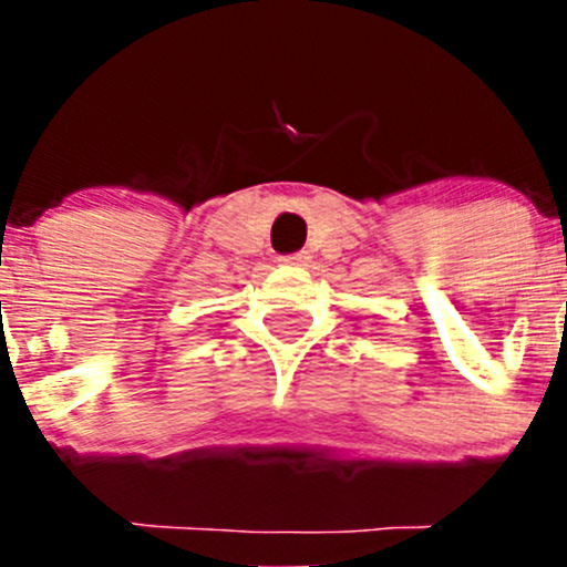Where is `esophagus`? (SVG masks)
<instances>
[{
  "instance_id": "34e87169",
  "label": "esophagus",
  "mask_w": 567,
  "mask_h": 567,
  "mask_svg": "<svg viewBox=\"0 0 567 567\" xmlns=\"http://www.w3.org/2000/svg\"><path fill=\"white\" fill-rule=\"evenodd\" d=\"M279 262H285V266L301 268V266H310V255H307V251H296V255L279 257Z\"/></svg>"
}]
</instances>
